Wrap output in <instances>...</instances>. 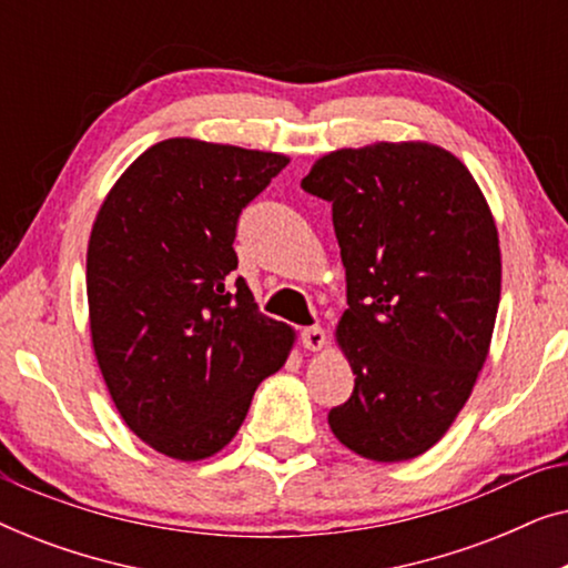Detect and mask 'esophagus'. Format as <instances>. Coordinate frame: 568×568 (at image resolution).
<instances>
[{
	"instance_id": "obj_1",
	"label": "esophagus",
	"mask_w": 568,
	"mask_h": 568,
	"mask_svg": "<svg viewBox=\"0 0 568 568\" xmlns=\"http://www.w3.org/2000/svg\"><path fill=\"white\" fill-rule=\"evenodd\" d=\"M302 346L310 348V352H321V348L328 344V338H325V331L321 325H313V328H305L302 331Z\"/></svg>"
}]
</instances>
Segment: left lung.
Here are the masks:
<instances>
[{
    "label": "left lung",
    "instance_id": "obj_1",
    "mask_svg": "<svg viewBox=\"0 0 568 568\" xmlns=\"http://www.w3.org/2000/svg\"><path fill=\"white\" fill-rule=\"evenodd\" d=\"M302 189L331 201L346 268L336 344L356 375L328 424L375 463L424 455L470 398L491 346L501 251L470 170L429 142L315 160Z\"/></svg>",
    "mask_w": 568,
    "mask_h": 568
}]
</instances>
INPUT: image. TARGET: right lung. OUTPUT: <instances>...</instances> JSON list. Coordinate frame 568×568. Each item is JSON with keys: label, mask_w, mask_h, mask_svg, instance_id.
I'll return each instance as SVG.
<instances>
[{"label": "right lung", "mask_w": 568, "mask_h": 568, "mask_svg": "<svg viewBox=\"0 0 568 568\" xmlns=\"http://www.w3.org/2000/svg\"><path fill=\"white\" fill-rule=\"evenodd\" d=\"M286 165L276 152L165 139L123 170L92 224L98 367L129 429L173 460L227 447L297 338L230 278L240 212Z\"/></svg>", "instance_id": "add662e5"}]
</instances>
